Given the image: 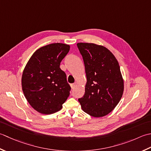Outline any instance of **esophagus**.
<instances>
[{
    "instance_id": "1",
    "label": "esophagus",
    "mask_w": 151,
    "mask_h": 151,
    "mask_svg": "<svg viewBox=\"0 0 151 151\" xmlns=\"http://www.w3.org/2000/svg\"><path fill=\"white\" fill-rule=\"evenodd\" d=\"M76 84H71V88H72V89H73L75 87H76Z\"/></svg>"
}]
</instances>
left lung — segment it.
Listing matches in <instances>:
<instances>
[{
  "label": "left lung",
  "mask_w": 151,
  "mask_h": 151,
  "mask_svg": "<svg viewBox=\"0 0 151 151\" xmlns=\"http://www.w3.org/2000/svg\"><path fill=\"white\" fill-rule=\"evenodd\" d=\"M85 64L87 83L78 101L84 112L94 117L108 115L121 100L124 79L119 64L111 52L93 43H78Z\"/></svg>",
  "instance_id": "1"
}]
</instances>
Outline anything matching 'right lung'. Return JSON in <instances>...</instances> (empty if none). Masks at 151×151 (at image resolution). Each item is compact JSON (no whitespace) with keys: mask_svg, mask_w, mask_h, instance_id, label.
Listing matches in <instances>:
<instances>
[{"mask_svg":"<svg viewBox=\"0 0 151 151\" xmlns=\"http://www.w3.org/2000/svg\"><path fill=\"white\" fill-rule=\"evenodd\" d=\"M70 48L62 43L43 46L32 54L23 70V94L32 108L42 114L58 111L69 96L71 88L60 64Z\"/></svg>","mask_w":151,"mask_h":151,"instance_id":"add662e5","label":"right lung"}]
</instances>
